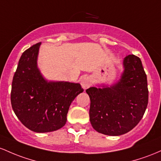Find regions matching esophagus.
Instances as JSON below:
<instances>
[{"label":"esophagus","instance_id":"obj_1","mask_svg":"<svg viewBox=\"0 0 161 161\" xmlns=\"http://www.w3.org/2000/svg\"><path fill=\"white\" fill-rule=\"evenodd\" d=\"M80 84H81V86H82L84 90L87 89V88L90 87L92 84L91 79H90V77H83L82 80L80 81Z\"/></svg>","mask_w":161,"mask_h":161}]
</instances>
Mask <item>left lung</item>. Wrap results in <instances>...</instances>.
<instances>
[{
    "label": "left lung",
    "instance_id": "1",
    "mask_svg": "<svg viewBox=\"0 0 161 161\" xmlns=\"http://www.w3.org/2000/svg\"><path fill=\"white\" fill-rule=\"evenodd\" d=\"M123 72L114 84L86 90L90 100V121L96 131L119 136L134 129L148 103L147 75L138 57L127 55Z\"/></svg>",
    "mask_w": 161,
    "mask_h": 161
}]
</instances>
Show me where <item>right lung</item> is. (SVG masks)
Segmentation results:
<instances>
[{
	"label": "right lung",
	"instance_id": "right-lung-1",
	"mask_svg": "<svg viewBox=\"0 0 161 161\" xmlns=\"http://www.w3.org/2000/svg\"><path fill=\"white\" fill-rule=\"evenodd\" d=\"M41 42L21 55L12 82L14 113L23 125L39 133L56 131L64 125L70 105L84 91L78 83L48 81L37 66Z\"/></svg>",
	"mask_w": 161,
	"mask_h": 161
}]
</instances>
